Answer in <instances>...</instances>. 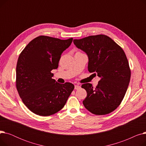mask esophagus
<instances>
[{"label": "esophagus", "instance_id": "esophagus-1", "mask_svg": "<svg viewBox=\"0 0 146 146\" xmlns=\"http://www.w3.org/2000/svg\"><path fill=\"white\" fill-rule=\"evenodd\" d=\"M80 86H79V85H76L74 86V89H76V90H78V89H80Z\"/></svg>", "mask_w": 146, "mask_h": 146}]
</instances>
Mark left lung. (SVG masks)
<instances>
[{"instance_id":"1","label":"left lung","mask_w":146,"mask_h":146,"mask_svg":"<svg viewBox=\"0 0 146 146\" xmlns=\"http://www.w3.org/2000/svg\"><path fill=\"white\" fill-rule=\"evenodd\" d=\"M73 42L88 56V71L100 78L95 88L90 83L82 85L87 92L83 104L91 113L108 114L121 104L127 92L131 70L122 48L108 36L90 35Z\"/></svg>"}]
</instances>
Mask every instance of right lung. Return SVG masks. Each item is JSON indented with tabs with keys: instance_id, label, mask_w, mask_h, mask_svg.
I'll return each mask as SVG.
<instances>
[{
	"instance_id": "obj_1",
	"label": "right lung",
	"mask_w": 146,
	"mask_h": 146,
	"mask_svg": "<svg viewBox=\"0 0 146 146\" xmlns=\"http://www.w3.org/2000/svg\"><path fill=\"white\" fill-rule=\"evenodd\" d=\"M73 38L60 40L37 36L22 50L17 64L16 86L22 102L33 113L50 116L60 111L74 88L72 83H57L51 72L58 67L62 52Z\"/></svg>"
}]
</instances>
